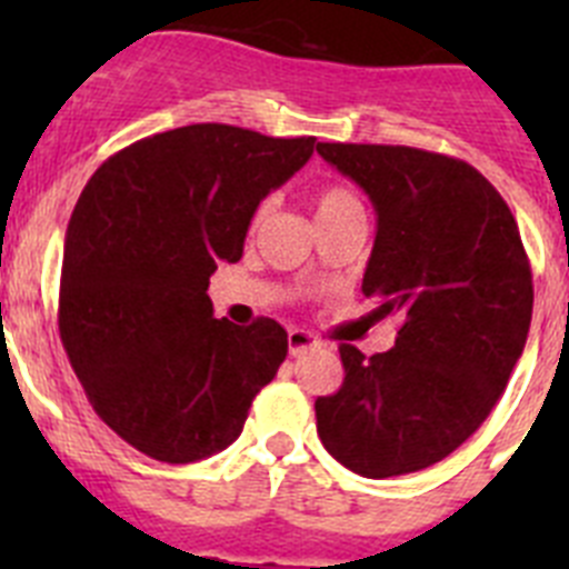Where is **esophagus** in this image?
I'll use <instances>...</instances> for the list:
<instances>
[{"label": "esophagus", "instance_id": "obj_1", "mask_svg": "<svg viewBox=\"0 0 569 569\" xmlns=\"http://www.w3.org/2000/svg\"><path fill=\"white\" fill-rule=\"evenodd\" d=\"M288 347H290V356H301V353H308V350H316V347H319V339L310 336L308 330H290Z\"/></svg>", "mask_w": 569, "mask_h": 569}]
</instances>
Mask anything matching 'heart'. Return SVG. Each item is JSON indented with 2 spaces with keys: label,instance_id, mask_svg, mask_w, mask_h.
Returning a JSON list of instances; mask_svg holds the SVG:
<instances>
[{
  "label": "heart",
  "instance_id": "b5f03b06",
  "mask_svg": "<svg viewBox=\"0 0 569 569\" xmlns=\"http://www.w3.org/2000/svg\"><path fill=\"white\" fill-rule=\"evenodd\" d=\"M313 202H316V219H330V216L345 213V210L361 208L353 190L345 188V184H325V188L316 193ZM268 213H270V202H261L253 213V222H250L253 224V230L264 222V216Z\"/></svg>",
  "mask_w": 569,
  "mask_h": 569
}]
</instances>
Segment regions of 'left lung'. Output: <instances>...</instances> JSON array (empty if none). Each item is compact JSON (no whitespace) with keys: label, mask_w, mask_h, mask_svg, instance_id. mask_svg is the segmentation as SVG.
Listing matches in <instances>:
<instances>
[{"label":"left lung","mask_w":569,"mask_h":569,"mask_svg":"<svg viewBox=\"0 0 569 569\" xmlns=\"http://www.w3.org/2000/svg\"><path fill=\"white\" fill-rule=\"evenodd\" d=\"M373 202L361 293L401 316L396 345H341L345 381L316 399L328 453L365 479L425 470L465 445L505 393L532 319L519 224L472 164L405 144H316Z\"/></svg>","instance_id":"left-lung-1"}]
</instances>
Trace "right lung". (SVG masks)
Returning <instances> with one entry per match:
<instances>
[{"mask_svg": "<svg viewBox=\"0 0 569 569\" xmlns=\"http://www.w3.org/2000/svg\"><path fill=\"white\" fill-rule=\"evenodd\" d=\"M313 148V136L188 124L119 150L84 184L64 236L59 336L99 419L139 453H219L273 381L284 328L213 319L208 284Z\"/></svg>", "mask_w": 569, "mask_h": 569, "instance_id": "obj_1", "label": "right lung"}]
</instances>
